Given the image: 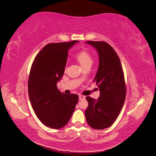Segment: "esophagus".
Segmentation results:
<instances>
[{"mask_svg":"<svg viewBox=\"0 0 156 156\" xmlns=\"http://www.w3.org/2000/svg\"><path fill=\"white\" fill-rule=\"evenodd\" d=\"M79 100H84V99H85V96L83 95H79Z\"/></svg>","mask_w":156,"mask_h":156,"instance_id":"obj_1","label":"esophagus"}]
</instances>
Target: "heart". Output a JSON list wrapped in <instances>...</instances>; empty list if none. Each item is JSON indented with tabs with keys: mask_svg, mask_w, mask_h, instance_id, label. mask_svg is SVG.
Masks as SVG:
<instances>
[{
	"mask_svg": "<svg viewBox=\"0 0 156 156\" xmlns=\"http://www.w3.org/2000/svg\"><path fill=\"white\" fill-rule=\"evenodd\" d=\"M76 58L83 67L87 65H91L92 62V58L91 55L86 50L79 51L76 55Z\"/></svg>",
	"mask_w": 156,
	"mask_h": 156,
	"instance_id": "b5f03b06",
	"label": "heart"
}]
</instances>
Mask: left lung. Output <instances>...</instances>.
Listing matches in <instances>:
<instances>
[{"label": "left lung", "instance_id": "left-lung-1", "mask_svg": "<svg viewBox=\"0 0 156 156\" xmlns=\"http://www.w3.org/2000/svg\"><path fill=\"white\" fill-rule=\"evenodd\" d=\"M96 48L99 54V67L94 79L100 92L97 100L86 99L85 111L88 124L95 129H103L114 123L120 114L126 99V86L119 56L105 41H86Z\"/></svg>", "mask_w": 156, "mask_h": 156}]
</instances>
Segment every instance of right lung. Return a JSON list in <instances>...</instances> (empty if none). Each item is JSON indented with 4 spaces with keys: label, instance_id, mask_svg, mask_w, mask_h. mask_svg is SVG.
Returning a JSON list of instances; mask_svg holds the SVG:
<instances>
[{
    "label": "right lung",
    "instance_id": "add662e5",
    "mask_svg": "<svg viewBox=\"0 0 156 156\" xmlns=\"http://www.w3.org/2000/svg\"><path fill=\"white\" fill-rule=\"evenodd\" d=\"M77 42L46 45L32 64L28 81L30 101L37 117L51 128L60 129L68 123L79 100L77 94L62 93L56 86L64 75L68 50Z\"/></svg>",
    "mask_w": 156,
    "mask_h": 156
}]
</instances>
